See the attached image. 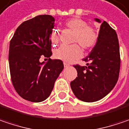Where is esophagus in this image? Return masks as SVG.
I'll use <instances>...</instances> for the list:
<instances>
[{"label":"esophagus","instance_id":"1","mask_svg":"<svg viewBox=\"0 0 129 129\" xmlns=\"http://www.w3.org/2000/svg\"><path fill=\"white\" fill-rule=\"evenodd\" d=\"M69 66H70V65L68 64V63H66V62H64V68H68Z\"/></svg>","mask_w":129,"mask_h":129}]
</instances>
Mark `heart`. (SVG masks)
<instances>
[{"instance_id": "obj_1", "label": "heart", "mask_w": 129, "mask_h": 129, "mask_svg": "<svg viewBox=\"0 0 129 129\" xmlns=\"http://www.w3.org/2000/svg\"><path fill=\"white\" fill-rule=\"evenodd\" d=\"M64 24L75 32L74 43H78L85 49H91L96 44L98 36L96 31L87 26L86 22L78 18H71L67 20ZM51 42L56 45L59 42V34L56 30H53L50 35ZM82 50L78 45L61 46L54 52V57L65 62H72L81 58Z\"/></svg>"}]
</instances>
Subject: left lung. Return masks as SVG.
I'll use <instances>...</instances> for the list:
<instances>
[{"mask_svg":"<svg viewBox=\"0 0 129 129\" xmlns=\"http://www.w3.org/2000/svg\"><path fill=\"white\" fill-rule=\"evenodd\" d=\"M101 23L98 41L83 60L87 66L75 65L78 77L70 83L78 100L93 102L104 98L115 87L120 72L119 43L116 32L105 21Z\"/></svg>","mask_w":129,"mask_h":129,"instance_id":"8db88e82","label":"left lung"}]
</instances>
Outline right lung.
<instances>
[{"instance_id":"right-lung-1","label":"right lung","mask_w":129,"mask_h":129,"mask_svg":"<svg viewBox=\"0 0 129 129\" xmlns=\"http://www.w3.org/2000/svg\"><path fill=\"white\" fill-rule=\"evenodd\" d=\"M54 18L39 15L22 23L10 41L9 61L11 81L23 99L41 102L51 94L56 80L64 69L60 59L41 62V55L49 58L51 33Z\"/></svg>"}]
</instances>
